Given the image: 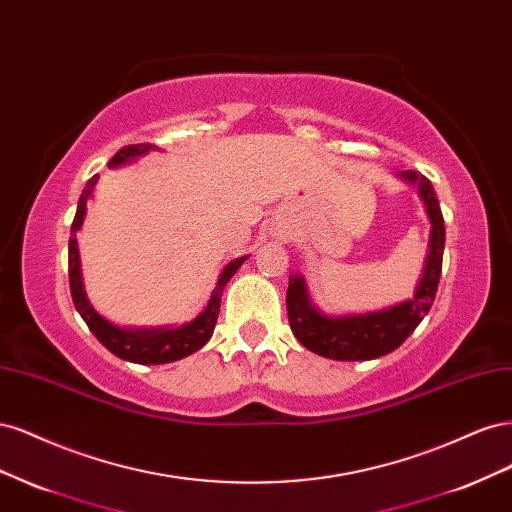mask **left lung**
I'll return each instance as SVG.
<instances>
[{"label":"left lung","instance_id":"obj_1","mask_svg":"<svg viewBox=\"0 0 512 512\" xmlns=\"http://www.w3.org/2000/svg\"><path fill=\"white\" fill-rule=\"evenodd\" d=\"M399 179L414 185L431 222L427 256L412 299L367 314L329 316L309 299L305 277L292 273L286 292L288 322L294 337L320 356L333 361H371L399 348L421 324L438 292L444 254V218L440 203L427 177L414 170L399 173Z\"/></svg>","mask_w":512,"mask_h":512}]
</instances>
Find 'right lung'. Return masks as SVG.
<instances>
[{
	"label": "right lung",
	"mask_w": 512,
	"mask_h": 512,
	"mask_svg": "<svg viewBox=\"0 0 512 512\" xmlns=\"http://www.w3.org/2000/svg\"><path fill=\"white\" fill-rule=\"evenodd\" d=\"M149 151H160V147L151 143L128 145L115 153L113 160L108 162V166L119 168L123 164L136 162L138 158L147 156ZM98 179L100 175H94L87 181L85 190L79 198V207H76L72 228H70L68 273H70V292H72L76 312H79L81 318L87 322L89 331L98 337V342L123 361L141 363V365H162V363H173V361L185 359V356L194 354L211 339L215 322H218V314H220L222 292L230 282V277L235 275L247 260V256L230 260L222 269L205 309L194 320L179 324V327H151V329H145V327L132 329V327H119V324H113L111 320L100 316L94 309V305H91L87 299L85 286H83V273H81L79 243H76V232H79L83 226L85 213H87V200L91 198V194H94Z\"/></svg>",
	"instance_id": "obj_1"
}]
</instances>
